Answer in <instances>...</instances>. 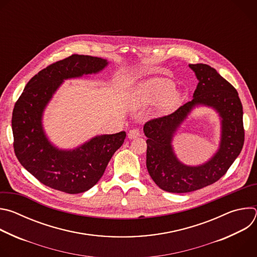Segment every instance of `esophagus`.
<instances>
[{
    "label": "esophagus",
    "mask_w": 257,
    "mask_h": 257,
    "mask_svg": "<svg viewBox=\"0 0 257 257\" xmlns=\"http://www.w3.org/2000/svg\"><path fill=\"white\" fill-rule=\"evenodd\" d=\"M139 136H140V132H139L138 129H132L128 133V138L129 139H134V138H137Z\"/></svg>",
    "instance_id": "obj_1"
}]
</instances>
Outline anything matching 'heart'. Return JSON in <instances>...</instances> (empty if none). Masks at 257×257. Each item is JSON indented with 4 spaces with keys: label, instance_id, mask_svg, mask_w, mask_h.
Returning <instances> with one entry per match:
<instances>
[{
    "label": "heart",
    "instance_id": "b5f03b06",
    "mask_svg": "<svg viewBox=\"0 0 257 257\" xmlns=\"http://www.w3.org/2000/svg\"><path fill=\"white\" fill-rule=\"evenodd\" d=\"M174 87V83L165 78H153L144 81L136 91L134 104L141 106L161 100L158 111L160 114H167L173 111L181 101V93Z\"/></svg>",
    "mask_w": 257,
    "mask_h": 257
}]
</instances>
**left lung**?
<instances>
[{"mask_svg": "<svg viewBox=\"0 0 257 257\" xmlns=\"http://www.w3.org/2000/svg\"><path fill=\"white\" fill-rule=\"evenodd\" d=\"M198 84L193 98L169 116L145 123L148 137L146 168L156 184L172 193L201 189L223 177L240 155L244 144L243 107L237 90L215 69L205 64H190ZM214 109L221 121L218 151L205 163L190 166L182 163L173 151L176 131L195 107Z\"/></svg>", "mask_w": 257, "mask_h": 257, "instance_id": "obj_1", "label": "left lung"}]
</instances>
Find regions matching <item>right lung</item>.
<instances>
[{
    "mask_svg": "<svg viewBox=\"0 0 257 257\" xmlns=\"http://www.w3.org/2000/svg\"><path fill=\"white\" fill-rule=\"evenodd\" d=\"M106 59L72 55L34 75L15 103L12 115L14 152L20 164L46 186L69 194L93 187L117 150L126 132L101 134L72 150H62L46 134L44 112L65 80L97 74Z\"/></svg>",
    "mask_w": 257,
    "mask_h": 257,
    "instance_id": "1",
    "label": "right lung"
}]
</instances>
